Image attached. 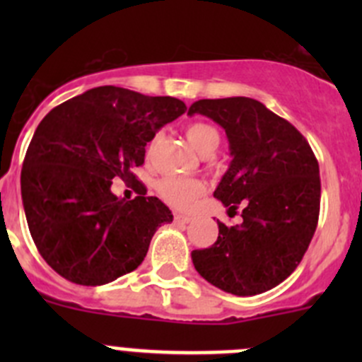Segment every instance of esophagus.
I'll return each instance as SVG.
<instances>
[{
	"label": "esophagus",
	"mask_w": 362,
	"mask_h": 362,
	"mask_svg": "<svg viewBox=\"0 0 362 362\" xmlns=\"http://www.w3.org/2000/svg\"><path fill=\"white\" fill-rule=\"evenodd\" d=\"M175 222H177V224H189V222H191V217H189V215H180V214H175Z\"/></svg>",
	"instance_id": "esophagus-1"
}]
</instances>
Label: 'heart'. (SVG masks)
<instances>
[{"instance_id": "heart-1", "label": "heart", "mask_w": 362, "mask_h": 362, "mask_svg": "<svg viewBox=\"0 0 362 362\" xmlns=\"http://www.w3.org/2000/svg\"><path fill=\"white\" fill-rule=\"evenodd\" d=\"M189 144L202 154H211L221 144V134L206 122H192L185 127ZM158 191L160 198L178 210H187L204 192V184L198 178L166 177L159 180Z\"/></svg>"}]
</instances>
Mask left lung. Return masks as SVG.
<instances>
[{
    "label": "left lung",
    "mask_w": 362,
    "mask_h": 362,
    "mask_svg": "<svg viewBox=\"0 0 362 362\" xmlns=\"http://www.w3.org/2000/svg\"><path fill=\"white\" fill-rule=\"evenodd\" d=\"M202 113L226 129L231 164L214 196L242 224H218L217 242L192 250V262L211 286L254 296L279 286L298 268L320 211L319 163L306 138L252 98L199 100Z\"/></svg>",
    "instance_id": "8db88e82"
}]
</instances>
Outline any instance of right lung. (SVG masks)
Masks as SVG:
<instances>
[{
  "label": "right lung",
  "instance_id": "right-lung-1",
  "mask_svg": "<svg viewBox=\"0 0 362 362\" xmlns=\"http://www.w3.org/2000/svg\"><path fill=\"white\" fill-rule=\"evenodd\" d=\"M187 110L170 96L94 87L52 108L36 127L21 171L29 233L40 255L80 286H103L147 255L170 208L133 175L156 131ZM115 176L136 183L131 202L110 191Z\"/></svg>",
  "mask_w": 362,
  "mask_h": 362
}]
</instances>
